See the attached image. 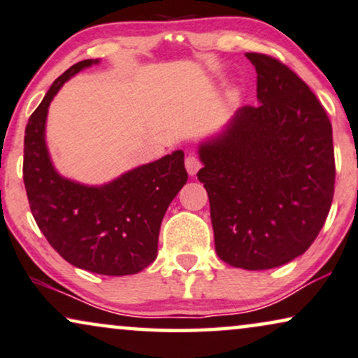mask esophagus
<instances>
[{
  "mask_svg": "<svg viewBox=\"0 0 358 358\" xmlns=\"http://www.w3.org/2000/svg\"><path fill=\"white\" fill-rule=\"evenodd\" d=\"M185 166H187V171L189 175H196V171L200 170L201 162L194 153H189V155L185 158Z\"/></svg>",
  "mask_w": 358,
  "mask_h": 358,
  "instance_id": "1",
  "label": "esophagus"
}]
</instances>
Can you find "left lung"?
<instances>
[{
	"mask_svg": "<svg viewBox=\"0 0 358 358\" xmlns=\"http://www.w3.org/2000/svg\"><path fill=\"white\" fill-rule=\"evenodd\" d=\"M259 106H244L203 142L198 180L210 198L218 256L234 268L271 269L304 255L327 220L336 185L332 125L296 72L246 52Z\"/></svg>",
	"mask_w": 358,
	"mask_h": 358,
	"instance_id": "left-lung-1",
	"label": "left lung"
}]
</instances>
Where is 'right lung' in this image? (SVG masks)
<instances>
[{
    "instance_id": "right-lung-1",
    "label": "right lung",
    "mask_w": 358,
    "mask_h": 358,
    "mask_svg": "<svg viewBox=\"0 0 358 358\" xmlns=\"http://www.w3.org/2000/svg\"><path fill=\"white\" fill-rule=\"evenodd\" d=\"M97 62L85 59L69 67L31 114L22 180L41 233L67 262L102 275L137 274L155 261L162 220L188 173L182 150L102 187L71 182L57 173L44 140L48 107L67 79Z\"/></svg>"
}]
</instances>
